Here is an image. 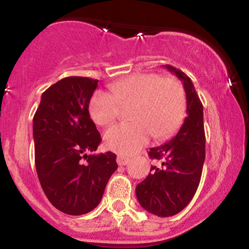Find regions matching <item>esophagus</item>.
<instances>
[{"mask_svg": "<svg viewBox=\"0 0 249 249\" xmlns=\"http://www.w3.org/2000/svg\"><path fill=\"white\" fill-rule=\"evenodd\" d=\"M128 161H130V158H128V157H125V156H118V157H117V162H118V165H121V166H124V165H126Z\"/></svg>", "mask_w": 249, "mask_h": 249, "instance_id": "obj_1", "label": "esophagus"}]
</instances>
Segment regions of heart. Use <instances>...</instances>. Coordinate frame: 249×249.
<instances>
[{
    "label": "heart",
    "instance_id": "obj_1",
    "mask_svg": "<svg viewBox=\"0 0 249 249\" xmlns=\"http://www.w3.org/2000/svg\"><path fill=\"white\" fill-rule=\"evenodd\" d=\"M112 93L97 90L91 97L90 115L98 125L107 126L122 115V107H130L132 122L115 125L105 132L108 150L131 154L144 146L151 134L164 141L177 132L186 115V92L174 77L141 72L119 79L111 85Z\"/></svg>",
    "mask_w": 249,
    "mask_h": 249
}]
</instances>
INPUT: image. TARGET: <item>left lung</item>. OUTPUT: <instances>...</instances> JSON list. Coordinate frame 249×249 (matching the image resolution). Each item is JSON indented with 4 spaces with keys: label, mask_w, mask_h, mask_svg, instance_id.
Segmentation results:
<instances>
[{
    "label": "left lung",
    "mask_w": 249,
    "mask_h": 249,
    "mask_svg": "<svg viewBox=\"0 0 249 249\" xmlns=\"http://www.w3.org/2000/svg\"><path fill=\"white\" fill-rule=\"evenodd\" d=\"M184 83L187 117L179 132L166 144L152 147L148 157L159 161L137 185L139 204L158 216H172L190 204L198 190L205 161L204 112L202 103L191 78L181 70L166 65Z\"/></svg>",
    "instance_id": "8db88e82"
}]
</instances>
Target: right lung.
Returning <instances> with one entry per match:
<instances>
[{
  "label": "right lung",
  "mask_w": 249,
  "mask_h": 249,
  "mask_svg": "<svg viewBox=\"0 0 249 249\" xmlns=\"http://www.w3.org/2000/svg\"><path fill=\"white\" fill-rule=\"evenodd\" d=\"M98 81L65 77L42 93L34 116L35 165L41 186L57 210L82 215L98 206L118 168L117 156L89 154L102 142L89 103Z\"/></svg>",
  "instance_id": "obj_1"
}]
</instances>
